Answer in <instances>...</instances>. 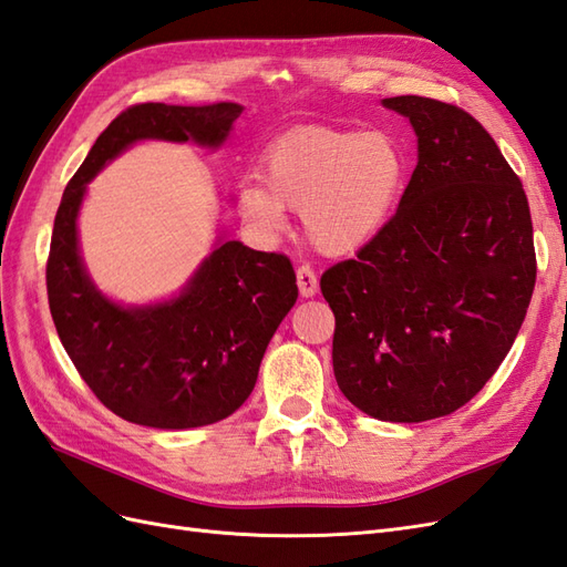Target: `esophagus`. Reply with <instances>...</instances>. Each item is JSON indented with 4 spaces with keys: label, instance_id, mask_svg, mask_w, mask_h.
I'll return each mask as SVG.
<instances>
[{
    "label": "esophagus",
    "instance_id": "34e87169",
    "mask_svg": "<svg viewBox=\"0 0 567 567\" xmlns=\"http://www.w3.org/2000/svg\"><path fill=\"white\" fill-rule=\"evenodd\" d=\"M297 285L301 297H313L318 292V278L309 264H301L297 268Z\"/></svg>",
    "mask_w": 567,
    "mask_h": 567
}]
</instances>
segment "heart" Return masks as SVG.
Listing matches in <instances>:
<instances>
[{"instance_id":"b5f03b06","label":"heart","mask_w":567,"mask_h":567,"mask_svg":"<svg viewBox=\"0 0 567 567\" xmlns=\"http://www.w3.org/2000/svg\"><path fill=\"white\" fill-rule=\"evenodd\" d=\"M409 161L386 131L299 127L266 152L264 183L239 194V212L264 235L285 228V208L301 214L311 245L332 256L373 239L403 194Z\"/></svg>"}]
</instances>
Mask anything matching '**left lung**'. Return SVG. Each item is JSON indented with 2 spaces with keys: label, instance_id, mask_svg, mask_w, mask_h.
<instances>
[{
  "label": "left lung",
  "instance_id": "1",
  "mask_svg": "<svg viewBox=\"0 0 567 567\" xmlns=\"http://www.w3.org/2000/svg\"><path fill=\"white\" fill-rule=\"evenodd\" d=\"M417 135L396 214L322 272L332 368L355 409L390 423L458 411L496 373L535 292L537 256L520 177L471 113L390 96Z\"/></svg>",
  "mask_w": 567,
  "mask_h": 567
}]
</instances>
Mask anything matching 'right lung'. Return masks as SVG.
Masks as SVG:
<instances>
[{
  "label": "right lung",
  "mask_w": 567,
  "mask_h": 567,
  "mask_svg": "<svg viewBox=\"0 0 567 567\" xmlns=\"http://www.w3.org/2000/svg\"><path fill=\"white\" fill-rule=\"evenodd\" d=\"M241 106L135 104L96 137L63 189L47 258V297L63 349L80 378L127 423L187 430L218 423L251 394L270 337L297 301L285 254L218 241L181 295L121 306L94 287L78 249L85 187L137 140H194L220 147Z\"/></svg>",
  "instance_id": "right-lung-1"
}]
</instances>
